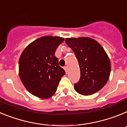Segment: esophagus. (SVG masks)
<instances>
[{"mask_svg": "<svg viewBox=\"0 0 127 127\" xmlns=\"http://www.w3.org/2000/svg\"><path fill=\"white\" fill-rule=\"evenodd\" d=\"M64 70L66 71V72H68V66H64Z\"/></svg>", "mask_w": 127, "mask_h": 127, "instance_id": "esophagus-1", "label": "esophagus"}]
</instances>
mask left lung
<instances>
[{"mask_svg": "<svg viewBox=\"0 0 127 127\" xmlns=\"http://www.w3.org/2000/svg\"><path fill=\"white\" fill-rule=\"evenodd\" d=\"M65 42L75 54L80 70V80L74 85L78 93L91 95L100 91L109 79V57L98 41L89 37H68Z\"/></svg>", "mask_w": 127, "mask_h": 127, "instance_id": "8db88e82", "label": "left lung"}]
</instances>
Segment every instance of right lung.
<instances>
[{
  "instance_id": "obj_1",
  "label": "right lung",
  "mask_w": 127,
  "mask_h": 127,
  "mask_svg": "<svg viewBox=\"0 0 127 127\" xmlns=\"http://www.w3.org/2000/svg\"><path fill=\"white\" fill-rule=\"evenodd\" d=\"M64 40L59 36L41 37L29 44L19 59V77L26 90L41 99L52 96L66 73L55 56Z\"/></svg>"
}]
</instances>
